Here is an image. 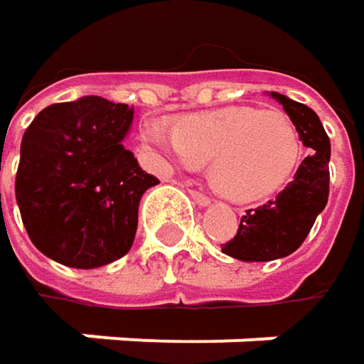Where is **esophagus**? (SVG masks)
Wrapping results in <instances>:
<instances>
[{"label":"esophagus","mask_w":364,"mask_h":364,"mask_svg":"<svg viewBox=\"0 0 364 364\" xmlns=\"http://www.w3.org/2000/svg\"><path fill=\"white\" fill-rule=\"evenodd\" d=\"M189 196L193 198V202H196L198 206H208V204H210V198H206L204 193H200V191H196V189H189Z\"/></svg>","instance_id":"esophagus-1"}]
</instances>
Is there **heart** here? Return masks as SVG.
Here are the masks:
<instances>
[{
	"label": "heart",
	"mask_w": 364,
	"mask_h": 364,
	"mask_svg": "<svg viewBox=\"0 0 364 364\" xmlns=\"http://www.w3.org/2000/svg\"><path fill=\"white\" fill-rule=\"evenodd\" d=\"M141 143L162 164L189 171L202 168L210 158V181L234 202L278 193L304 158L293 119L282 111L251 105L193 113L175 128L151 119L141 130Z\"/></svg>",
	"instance_id": "obj_1"
}]
</instances>
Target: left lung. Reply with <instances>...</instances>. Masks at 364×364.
I'll return each instance as SVG.
<instances>
[{
  "label": "left lung",
  "mask_w": 364,
  "mask_h": 364,
  "mask_svg": "<svg viewBox=\"0 0 364 364\" xmlns=\"http://www.w3.org/2000/svg\"><path fill=\"white\" fill-rule=\"evenodd\" d=\"M269 97L293 119L310 156L304 158L293 181L287 183L274 200L247 210L238 234L228 245H221V253L240 261H274L295 253L328 200L331 141L321 117L308 105L280 92H269Z\"/></svg>",
  "instance_id": "1"
}]
</instances>
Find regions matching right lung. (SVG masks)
Returning <instances> with one entry per match:
<instances>
[{
	"label": "right lung",
	"mask_w": 364,
	"mask_h": 364,
	"mask_svg": "<svg viewBox=\"0 0 364 364\" xmlns=\"http://www.w3.org/2000/svg\"><path fill=\"white\" fill-rule=\"evenodd\" d=\"M134 109L82 97L39 111L23 134L16 202L31 242L67 267L130 251L143 193L158 185L124 147Z\"/></svg>",
	"instance_id": "add662e5"
}]
</instances>
